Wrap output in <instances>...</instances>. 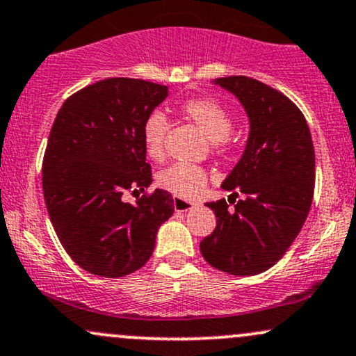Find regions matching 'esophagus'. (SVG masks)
<instances>
[{
    "instance_id": "1",
    "label": "esophagus",
    "mask_w": 356,
    "mask_h": 356,
    "mask_svg": "<svg viewBox=\"0 0 356 356\" xmlns=\"http://www.w3.org/2000/svg\"><path fill=\"white\" fill-rule=\"evenodd\" d=\"M195 206H197V204H195V202L187 201V199H182V197H177V195H174V209L175 211L187 212V211L194 209Z\"/></svg>"
}]
</instances>
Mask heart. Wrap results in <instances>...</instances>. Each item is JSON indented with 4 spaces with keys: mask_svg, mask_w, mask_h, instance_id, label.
<instances>
[{
    "mask_svg": "<svg viewBox=\"0 0 356 356\" xmlns=\"http://www.w3.org/2000/svg\"><path fill=\"white\" fill-rule=\"evenodd\" d=\"M184 117L194 122L218 147L229 142V132L232 129V117L229 110L219 104L218 100L207 99H189L181 105ZM167 134V118L164 113L154 112L145 120L142 129L145 152L150 159L159 161L164 155V140ZM207 181V175L201 167L192 164H174L159 172L157 184L170 194L177 197H195L201 194Z\"/></svg>",
    "mask_w": 356,
    "mask_h": 356,
    "instance_id": "heart-1",
    "label": "heart"
}]
</instances>
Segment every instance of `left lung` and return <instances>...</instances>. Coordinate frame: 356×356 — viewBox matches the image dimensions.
Here are the masks:
<instances>
[{
	"label": "left lung",
	"instance_id": "8db88e82",
	"mask_svg": "<svg viewBox=\"0 0 356 356\" xmlns=\"http://www.w3.org/2000/svg\"><path fill=\"white\" fill-rule=\"evenodd\" d=\"M232 93L249 118L244 152L222 189L246 194L227 202H207L216 229L201 241L204 259L234 276H254L281 259L300 234L314 189V149L303 113L288 97L249 76L212 81Z\"/></svg>",
	"mask_w": 356,
	"mask_h": 356
}]
</instances>
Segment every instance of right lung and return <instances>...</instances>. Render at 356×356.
I'll return each instance as SVG.
<instances>
[{
    "mask_svg": "<svg viewBox=\"0 0 356 356\" xmlns=\"http://www.w3.org/2000/svg\"><path fill=\"white\" fill-rule=\"evenodd\" d=\"M169 87L138 79H107L65 100L43 159V195L61 246L85 271L122 277L152 256L174 199L155 189L136 204L125 191L152 184L142 129Z\"/></svg>",
    "mask_w": 356,
    "mask_h": 356,
    "instance_id": "right-lung-1",
    "label": "right lung"
}]
</instances>
